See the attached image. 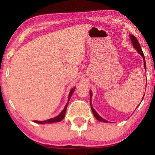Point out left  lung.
I'll use <instances>...</instances> for the list:
<instances>
[{"label": "left lung", "mask_w": 155, "mask_h": 155, "mask_svg": "<svg viewBox=\"0 0 155 155\" xmlns=\"http://www.w3.org/2000/svg\"><path fill=\"white\" fill-rule=\"evenodd\" d=\"M130 40H131V41H132L133 43V46H134V48L137 50V51L140 53L141 56H142L143 57V66H144V68H145V70H146V61H145V57H144V54H143V52L142 51V50H141V46L140 45V43H139L138 40H137V38H135V37L134 35H130ZM90 105H91V111H92L93 112V114L94 115V117H96V118L98 120V121H101V122H106L107 123L108 122V121L106 120L103 119V117L100 116V115H98V113H97L95 109H94L93 108L92 105H91V97H92V94H91V91H90Z\"/></svg>", "instance_id": "8db88e82"}]
</instances>
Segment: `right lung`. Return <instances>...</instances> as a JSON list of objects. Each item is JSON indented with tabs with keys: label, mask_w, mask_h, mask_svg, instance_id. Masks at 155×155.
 <instances>
[{
	"label": "right lung",
	"mask_w": 155,
	"mask_h": 155,
	"mask_svg": "<svg viewBox=\"0 0 155 155\" xmlns=\"http://www.w3.org/2000/svg\"><path fill=\"white\" fill-rule=\"evenodd\" d=\"M74 90H75V87L72 88L71 91H70L69 96H68V103L66 104V105H65L64 110H63V111L61 112V114H60L59 115H57V116L55 117H53V118H51V119L44 120V121H37V120H34L33 122H35V123H38V124H46V123H47V124H48V123H54V122H58L61 121V120L64 118L65 112H66V109H67V107H68V103H69L70 99V98H71L73 92L74 91Z\"/></svg>",
	"instance_id": "add662e5"
}]
</instances>
